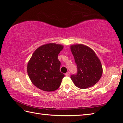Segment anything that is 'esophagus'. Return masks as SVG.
<instances>
[{"instance_id": "1", "label": "esophagus", "mask_w": 123, "mask_h": 123, "mask_svg": "<svg viewBox=\"0 0 123 123\" xmlns=\"http://www.w3.org/2000/svg\"><path fill=\"white\" fill-rule=\"evenodd\" d=\"M70 72H69V71H68L67 73L65 74V75H66V76H69V75H70Z\"/></svg>"}]
</instances>
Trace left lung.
I'll use <instances>...</instances> for the list:
<instances>
[{
    "mask_svg": "<svg viewBox=\"0 0 123 123\" xmlns=\"http://www.w3.org/2000/svg\"><path fill=\"white\" fill-rule=\"evenodd\" d=\"M77 67L76 74L71 76L74 83L80 89L91 87L98 82L103 73L101 63L94 51L82 44L70 46Z\"/></svg>",
    "mask_w": 123,
    "mask_h": 123,
    "instance_id": "8db88e82",
    "label": "left lung"
}]
</instances>
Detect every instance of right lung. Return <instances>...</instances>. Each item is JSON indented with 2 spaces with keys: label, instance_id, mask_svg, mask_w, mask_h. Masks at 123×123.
Masks as SVG:
<instances>
[{
  "label": "right lung",
  "instance_id": "right-lung-1",
  "mask_svg": "<svg viewBox=\"0 0 123 123\" xmlns=\"http://www.w3.org/2000/svg\"><path fill=\"white\" fill-rule=\"evenodd\" d=\"M61 44L50 43L37 48L27 64L28 75L32 83L44 91L59 88L64 75L60 71L58 55L63 49Z\"/></svg>",
  "mask_w": 123,
  "mask_h": 123
}]
</instances>
